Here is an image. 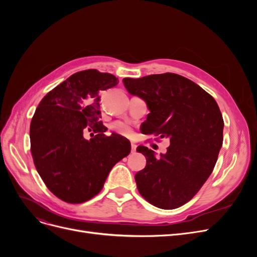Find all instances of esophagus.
Returning <instances> with one entry per match:
<instances>
[{"mask_svg": "<svg viewBox=\"0 0 257 257\" xmlns=\"http://www.w3.org/2000/svg\"><path fill=\"white\" fill-rule=\"evenodd\" d=\"M136 148H137V146L135 144H132L131 145V152L132 153H135L136 152Z\"/></svg>", "mask_w": 257, "mask_h": 257, "instance_id": "34e87169", "label": "esophagus"}]
</instances>
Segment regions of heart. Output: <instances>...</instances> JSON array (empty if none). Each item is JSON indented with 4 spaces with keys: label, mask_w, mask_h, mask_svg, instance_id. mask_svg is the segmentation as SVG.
<instances>
[{
    "label": "heart",
    "mask_w": 257,
    "mask_h": 257,
    "mask_svg": "<svg viewBox=\"0 0 257 257\" xmlns=\"http://www.w3.org/2000/svg\"><path fill=\"white\" fill-rule=\"evenodd\" d=\"M112 130L115 132V133H118L119 135L124 136V137L130 138L133 136V131H132V128L125 123L116 122V123L112 124Z\"/></svg>",
    "instance_id": "1"
}]
</instances>
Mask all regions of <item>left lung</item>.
I'll return each mask as SVG.
<instances>
[{
    "label": "left lung",
    "instance_id": "8db88e82",
    "mask_svg": "<svg viewBox=\"0 0 257 257\" xmlns=\"http://www.w3.org/2000/svg\"><path fill=\"white\" fill-rule=\"evenodd\" d=\"M132 95L143 98L150 113L144 134L169 139L166 153L139 146L146 167L135 175L137 189L153 206L175 209L188 203L211 175L223 144L224 121L214 98L198 84L166 73L124 78Z\"/></svg>",
    "mask_w": 257,
    "mask_h": 257
}]
</instances>
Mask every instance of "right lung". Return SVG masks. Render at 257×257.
<instances>
[{
  "mask_svg": "<svg viewBox=\"0 0 257 257\" xmlns=\"http://www.w3.org/2000/svg\"><path fill=\"white\" fill-rule=\"evenodd\" d=\"M118 82L96 69L76 73L41 100L31 121L35 167L47 188L66 203L97 195L111 168L131 152L127 139L106 136L100 121L99 91Z\"/></svg>",
  "mask_w": 257,
  "mask_h": 257,
  "instance_id": "1",
  "label": "right lung"
}]
</instances>
